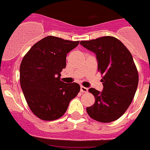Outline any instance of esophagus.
Segmentation results:
<instances>
[{
	"mask_svg": "<svg viewBox=\"0 0 150 150\" xmlns=\"http://www.w3.org/2000/svg\"><path fill=\"white\" fill-rule=\"evenodd\" d=\"M88 88H86V87L83 86H80V91H81V92H83V93H86V92H88Z\"/></svg>",
	"mask_w": 150,
	"mask_h": 150,
	"instance_id": "1",
	"label": "esophagus"
}]
</instances>
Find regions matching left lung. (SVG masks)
I'll return each mask as SVG.
<instances>
[{"label":"left lung","instance_id":"left-lung-1","mask_svg":"<svg viewBox=\"0 0 150 150\" xmlns=\"http://www.w3.org/2000/svg\"><path fill=\"white\" fill-rule=\"evenodd\" d=\"M80 44L95 53L98 70L103 75V91L89 88L95 104L87 107L88 116L100 122H111L121 117L134 97L138 72L129 50L117 38L106 36Z\"/></svg>","mask_w":150,"mask_h":150}]
</instances>
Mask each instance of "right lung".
I'll use <instances>...</instances> for the list:
<instances>
[{
    "instance_id": "right-lung-1",
    "label": "right lung",
    "mask_w": 150,
    "mask_h": 150,
    "mask_svg": "<svg viewBox=\"0 0 150 150\" xmlns=\"http://www.w3.org/2000/svg\"><path fill=\"white\" fill-rule=\"evenodd\" d=\"M79 43L48 36L24 56L20 65L21 88L29 108L40 120L52 121L62 117L79 93V84L60 79L67 54Z\"/></svg>"
}]
</instances>
